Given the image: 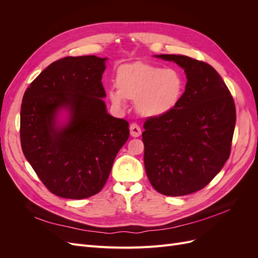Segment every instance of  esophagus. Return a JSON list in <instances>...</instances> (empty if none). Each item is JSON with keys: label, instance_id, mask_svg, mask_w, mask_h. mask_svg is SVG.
Listing matches in <instances>:
<instances>
[{"label": "esophagus", "instance_id": "obj_1", "mask_svg": "<svg viewBox=\"0 0 258 258\" xmlns=\"http://www.w3.org/2000/svg\"><path fill=\"white\" fill-rule=\"evenodd\" d=\"M141 135H142V131H141V128L139 127V124L132 123L130 126V136L134 138H139Z\"/></svg>", "mask_w": 258, "mask_h": 258}]
</instances>
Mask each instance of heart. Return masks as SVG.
<instances>
[{
    "mask_svg": "<svg viewBox=\"0 0 258 258\" xmlns=\"http://www.w3.org/2000/svg\"><path fill=\"white\" fill-rule=\"evenodd\" d=\"M115 85L117 90L108 91L111 102L121 107L124 99L136 101L138 113L146 118H160L172 112L184 91V81L176 70L142 61L119 67Z\"/></svg>",
    "mask_w": 258,
    "mask_h": 258,
    "instance_id": "obj_1",
    "label": "heart"
}]
</instances>
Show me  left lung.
<instances>
[{"instance_id": "obj_1", "label": "left lung", "mask_w": 258, "mask_h": 258, "mask_svg": "<svg viewBox=\"0 0 258 258\" xmlns=\"http://www.w3.org/2000/svg\"><path fill=\"white\" fill-rule=\"evenodd\" d=\"M186 74V87L172 112L148 118L142 134L144 166L154 188L184 196L207 186L230 155L236 106L214 68L181 54H155Z\"/></svg>"}]
</instances>
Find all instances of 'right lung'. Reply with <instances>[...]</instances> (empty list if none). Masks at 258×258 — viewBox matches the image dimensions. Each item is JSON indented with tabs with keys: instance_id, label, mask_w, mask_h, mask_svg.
<instances>
[{
	"instance_id": "right-lung-1",
	"label": "right lung",
	"mask_w": 258,
	"mask_h": 258,
	"mask_svg": "<svg viewBox=\"0 0 258 258\" xmlns=\"http://www.w3.org/2000/svg\"><path fill=\"white\" fill-rule=\"evenodd\" d=\"M106 60L92 54L54 61L23 95L22 152L59 197L84 199L98 194L129 138L128 121L108 114L103 101Z\"/></svg>"
}]
</instances>
